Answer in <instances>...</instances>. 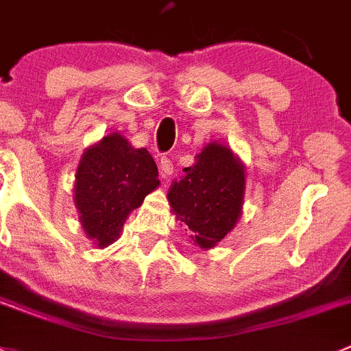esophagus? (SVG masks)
<instances>
[{
  "mask_svg": "<svg viewBox=\"0 0 351 351\" xmlns=\"http://www.w3.org/2000/svg\"><path fill=\"white\" fill-rule=\"evenodd\" d=\"M172 172H173L172 160H170L169 156H162V158H160V176H162L163 179H169L170 176H172Z\"/></svg>",
  "mask_w": 351,
  "mask_h": 351,
  "instance_id": "obj_1",
  "label": "esophagus"
}]
</instances>
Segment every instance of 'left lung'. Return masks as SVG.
<instances>
[{"instance_id": "1", "label": "left lung", "mask_w": 351, "mask_h": 351, "mask_svg": "<svg viewBox=\"0 0 351 351\" xmlns=\"http://www.w3.org/2000/svg\"><path fill=\"white\" fill-rule=\"evenodd\" d=\"M169 191V202L202 248H212L226 238L241 215L245 167L229 148L210 143L195 165Z\"/></svg>"}]
</instances>
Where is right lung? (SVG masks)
Here are the masks:
<instances>
[{
  "instance_id": "add662e5",
  "label": "right lung",
  "mask_w": 351,
  "mask_h": 351,
  "mask_svg": "<svg viewBox=\"0 0 351 351\" xmlns=\"http://www.w3.org/2000/svg\"><path fill=\"white\" fill-rule=\"evenodd\" d=\"M158 169L146 148L110 134L86 149L75 176V205L89 239L99 248L119 238L129 213L158 188Z\"/></svg>"
}]
</instances>
